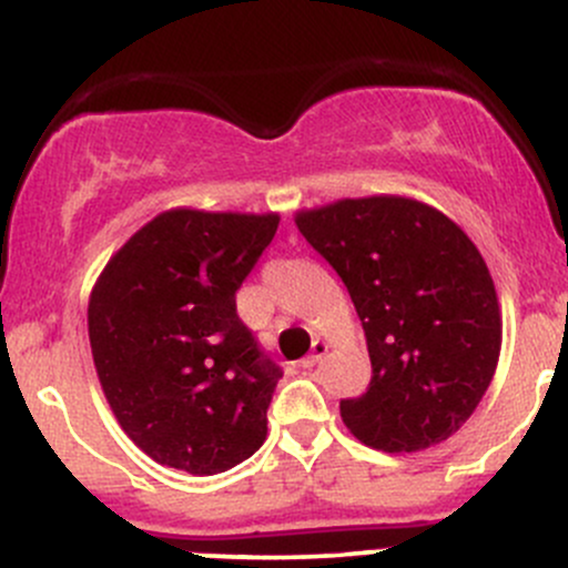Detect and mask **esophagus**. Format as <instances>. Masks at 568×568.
I'll list each match as a JSON object with an SVG mask.
<instances>
[{"mask_svg":"<svg viewBox=\"0 0 568 568\" xmlns=\"http://www.w3.org/2000/svg\"><path fill=\"white\" fill-rule=\"evenodd\" d=\"M326 351H328V345H326V342L315 339V342H313V353H310L307 358H304L302 364H298V366H302V369H313V366L317 364V361H321L323 355H326Z\"/></svg>","mask_w":568,"mask_h":568,"instance_id":"34e87169","label":"esophagus"}]
</instances>
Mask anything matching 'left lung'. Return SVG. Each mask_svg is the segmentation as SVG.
Wrapping results in <instances>:
<instances>
[{"label": "left lung", "mask_w": 568, "mask_h": 568, "mask_svg": "<svg viewBox=\"0 0 568 568\" xmlns=\"http://www.w3.org/2000/svg\"><path fill=\"white\" fill-rule=\"evenodd\" d=\"M296 226L345 283L366 336L372 383L339 402L355 439L417 453L475 413L501 353V310L475 242L409 196L339 199Z\"/></svg>", "instance_id": "left-lung-1"}]
</instances>
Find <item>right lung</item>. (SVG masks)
Returning <instances> with one entry per match:
<instances>
[{"label": "right lung", "mask_w": 568, "mask_h": 568, "mask_svg": "<svg viewBox=\"0 0 568 568\" xmlns=\"http://www.w3.org/2000/svg\"><path fill=\"white\" fill-rule=\"evenodd\" d=\"M277 223V213L166 210L93 285L99 383L129 439L159 464L207 477L264 445L283 372L236 315V291Z\"/></svg>", "instance_id": "1"}]
</instances>
